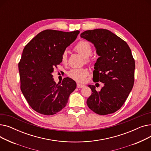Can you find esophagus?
<instances>
[{
	"instance_id": "34e87169",
	"label": "esophagus",
	"mask_w": 151,
	"mask_h": 151,
	"mask_svg": "<svg viewBox=\"0 0 151 151\" xmlns=\"http://www.w3.org/2000/svg\"><path fill=\"white\" fill-rule=\"evenodd\" d=\"M76 86H77L78 88H84L85 86L84 84H80V83H77L76 84Z\"/></svg>"
}]
</instances>
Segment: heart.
Returning <instances> with one entry per match:
<instances>
[{
	"instance_id": "1",
	"label": "heart",
	"mask_w": 151,
	"mask_h": 151,
	"mask_svg": "<svg viewBox=\"0 0 151 151\" xmlns=\"http://www.w3.org/2000/svg\"><path fill=\"white\" fill-rule=\"evenodd\" d=\"M74 51L81 54L84 58V62L86 63H91L93 58L91 54L93 51V47L90 42L81 40L78 42L73 47ZM68 60V55L66 51H63L61 54V61L63 63H67ZM88 70L84 68H72L69 70L67 73V75L71 79L78 82H84L86 76L88 75Z\"/></svg>"
}]
</instances>
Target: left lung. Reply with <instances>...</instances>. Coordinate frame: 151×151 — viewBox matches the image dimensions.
<instances>
[{
	"label": "left lung",
	"instance_id": "obj_1",
	"mask_svg": "<svg viewBox=\"0 0 151 151\" xmlns=\"http://www.w3.org/2000/svg\"><path fill=\"white\" fill-rule=\"evenodd\" d=\"M81 37L96 47L100 57L94 65L93 81L104 84L100 91L88 86L92 93L87 105L100 115L114 113L122 106L134 84L135 62L131 50L122 38L104 29L84 31Z\"/></svg>",
	"mask_w": 151,
	"mask_h": 151
}]
</instances>
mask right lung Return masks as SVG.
I'll return each mask as SVG.
<instances>
[{
	"label": "right lung",
	"instance_id": "1",
	"mask_svg": "<svg viewBox=\"0 0 151 151\" xmlns=\"http://www.w3.org/2000/svg\"><path fill=\"white\" fill-rule=\"evenodd\" d=\"M79 33L46 29L24 48L18 63L20 88L29 106L37 113L50 116L60 111L76 89L75 81L68 77L56 84L52 73L62 62V52Z\"/></svg>",
	"mask_w": 151,
	"mask_h": 151
}]
</instances>
